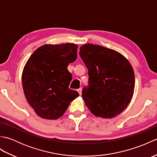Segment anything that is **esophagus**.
Here are the masks:
<instances>
[{
	"instance_id": "esophagus-1",
	"label": "esophagus",
	"mask_w": 157,
	"mask_h": 157,
	"mask_svg": "<svg viewBox=\"0 0 157 157\" xmlns=\"http://www.w3.org/2000/svg\"><path fill=\"white\" fill-rule=\"evenodd\" d=\"M78 92L79 94V95H82V88H79L78 90Z\"/></svg>"
}]
</instances>
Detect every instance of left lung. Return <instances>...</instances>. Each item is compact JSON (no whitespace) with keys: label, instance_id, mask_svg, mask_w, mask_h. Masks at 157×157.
Listing matches in <instances>:
<instances>
[{"label":"left lung","instance_id":"obj_1","mask_svg":"<svg viewBox=\"0 0 157 157\" xmlns=\"http://www.w3.org/2000/svg\"><path fill=\"white\" fill-rule=\"evenodd\" d=\"M79 55L88 70V86L82 90L86 105L93 115L111 119L131 101L135 87L134 71L129 61L115 50L86 44Z\"/></svg>","mask_w":157,"mask_h":157}]
</instances>
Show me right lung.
<instances>
[{
  "label": "right lung",
  "instance_id": "obj_1",
  "mask_svg": "<svg viewBox=\"0 0 157 157\" xmlns=\"http://www.w3.org/2000/svg\"><path fill=\"white\" fill-rule=\"evenodd\" d=\"M78 46L71 43L44 44L33 52L22 73V86L26 99L43 119L61 117L79 93L70 89L72 75L69 63L77 59Z\"/></svg>",
  "mask_w": 157,
  "mask_h": 157
}]
</instances>
